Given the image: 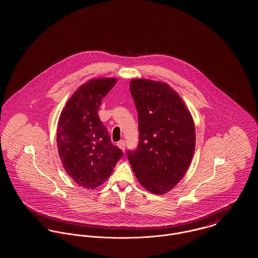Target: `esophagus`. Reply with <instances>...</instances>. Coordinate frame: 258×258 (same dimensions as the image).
Here are the masks:
<instances>
[{
    "instance_id": "1",
    "label": "esophagus",
    "mask_w": 258,
    "mask_h": 258,
    "mask_svg": "<svg viewBox=\"0 0 258 258\" xmlns=\"http://www.w3.org/2000/svg\"><path fill=\"white\" fill-rule=\"evenodd\" d=\"M120 149H122L123 151L125 150V141L124 140H120L119 142H118V144H117Z\"/></svg>"
}]
</instances>
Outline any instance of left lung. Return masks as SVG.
<instances>
[{"label": "left lung", "mask_w": 258, "mask_h": 258, "mask_svg": "<svg viewBox=\"0 0 258 258\" xmlns=\"http://www.w3.org/2000/svg\"><path fill=\"white\" fill-rule=\"evenodd\" d=\"M138 116L139 141L126 153L139 183L153 194L170 190L184 177L196 148L192 117L182 98L165 83H130Z\"/></svg>", "instance_id": "8db88e82"}]
</instances>
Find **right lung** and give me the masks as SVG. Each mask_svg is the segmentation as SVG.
<instances>
[{
    "instance_id": "right-lung-1",
    "label": "right lung",
    "mask_w": 258,
    "mask_h": 258,
    "mask_svg": "<svg viewBox=\"0 0 258 258\" xmlns=\"http://www.w3.org/2000/svg\"><path fill=\"white\" fill-rule=\"evenodd\" d=\"M115 78L93 79L74 92L58 122L57 145L61 163L74 182L95 188L104 183L123 156L113 145L98 111L116 84Z\"/></svg>"
}]
</instances>
